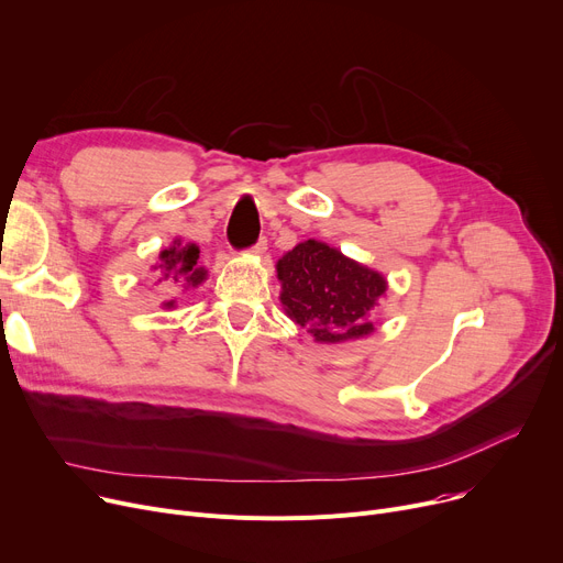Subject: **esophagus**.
I'll list each match as a JSON object with an SVG mask.
<instances>
[{"instance_id":"obj_1","label":"esophagus","mask_w":563,"mask_h":563,"mask_svg":"<svg viewBox=\"0 0 563 563\" xmlns=\"http://www.w3.org/2000/svg\"><path fill=\"white\" fill-rule=\"evenodd\" d=\"M264 251H266V240L262 236V240H257V242L251 246V253H253V255H262Z\"/></svg>"}]
</instances>
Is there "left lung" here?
I'll list each match as a JSON object with an SVG mask.
<instances>
[{"label":"left lung","instance_id":"8db88e82","mask_svg":"<svg viewBox=\"0 0 563 563\" xmlns=\"http://www.w3.org/2000/svg\"><path fill=\"white\" fill-rule=\"evenodd\" d=\"M276 272L287 317L317 342L335 344L374 333L372 310L388 289L378 272L314 240L285 253Z\"/></svg>","mask_w":563,"mask_h":563}]
</instances>
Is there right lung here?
<instances>
[{
  "mask_svg": "<svg viewBox=\"0 0 563 563\" xmlns=\"http://www.w3.org/2000/svg\"><path fill=\"white\" fill-rule=\"evenodd\" d=\"M198 246L196 244H183L175 240L168 249L159 253V262L153 266L159 276V283H168L175 289H191L198 287L207 278V269L198 264ZM166 310L175 308V301L164 303Z\"/></svg>",
  "mask_w": 563,
  "mask_h": 563,
  "instance_id": "right-lung-1",
  "label": "right lung"
}]
</instances>
